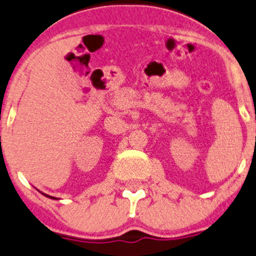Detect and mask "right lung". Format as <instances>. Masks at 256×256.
Segmentation results:
<instances>
[{"instance_id": "1", "label": "right lung", "mask_w": 256, "mask_h": 256, "mask_svg": "<svg viewBox=\"0 0 256 256\" xmlns=\"http://www.w3.org/2000/svg\"><path fill=\"white\" fill-rule=\"evenodd\" d=\"M42 195H44V196H46V198H52V200H58V198H54V196H49V195H46V194H44V192H42Z\"/></svg>"}]
</instances>
